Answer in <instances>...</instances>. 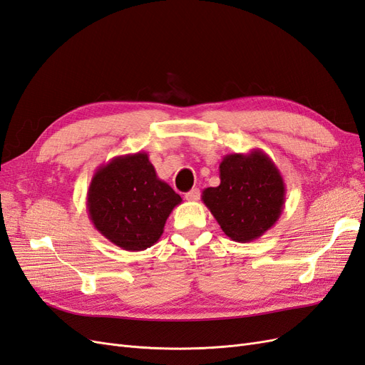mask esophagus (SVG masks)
<instances>
[{
    "instance_id": "obj_1",
    "label": "esophagus",
    "mask_w": 365,
    "mask_h": 365,
    "mask_svg": "<svg viewBox=\"0 0 365 365\" xmlns=\"http://www.w3.org/2000/svg\"><path fill=\"white\" fill-rule=\"evenodd\" d=\"M184 196H185L187 201H197V200H200V196H201V190L200 189H192L190 192H187Z\"/></svg>"
}]
</instances>
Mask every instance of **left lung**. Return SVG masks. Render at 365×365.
<instances>
[{
    "label": "left lung",
    "instance_id": "left-lung-1",
    "mask_svg": "<svg viewBox=\"0 0 365 365\" xmlns=\"http://www.w3.org/2000/svg\"><path fill=\"white\" fill-rule=\"evenodd\" d=\"M220 184L202 192V201L224 233L235 242H251L277 222L286 185L277 165L260 149L230 153L219 164Z\"/></svg>",
    "mask_w": 365,
    "mask_h": 365
}]
</instances>
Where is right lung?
Here are the masks:
<instances>
[{"label":"right lung","instance_id":"1","mask_svg":"<svg viewBox=\"0 0 365 365\" xmlns=\"http://www.w3.org/2000/svg\"><path fill=\"white\" fill-rule=\"evenodd\" d=\"M181 202V196L158 178L146 152L101 165L86 193L94 228L126 251H143L158 242L165 220Z\"/></svg>","mask_w":365,"mask_h":365}]
</instances>
